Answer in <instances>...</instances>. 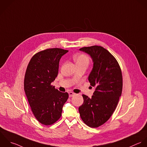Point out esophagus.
<instances>
[{
  "mask_svg": "<svg viewBox=\"0 0 147 147\" xmlns=\"http://www.w3.org/2000/svg\"><path fill=\"white\" fill-rule=\"evenodd\" d=\"M74 95H76V93H74L73 92H69V97H71L74 96Z\"/></svg>",
  "mask_w": 147,
  "mask_h": 147,
  "instance_id": "34e87169",
  "label": "esophagus"
}]
</instances>
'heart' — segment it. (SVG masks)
Returning <instances> with one entry per match:
<instances>
[{"mask_svg":"<svg viewBox=\"0 0 147 147\" xmlns=\"http://www.w3.org/2000/svg\"><path fill=\"white\" fill-rule=\"evenodd\" d=\"M74 60L76 65H85L88 66L89 63V58L85 54H78L75 56Z\"/></svg>","mask_w":147,"mask_h":147,"instance_id":"b5f03b06","label":"heart"}]
</instances>
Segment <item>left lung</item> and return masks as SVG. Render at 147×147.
<instances>
[{
    "instance_id": "8db88e82",
    "label": "left lung",
    "mask_w": 147,
    "mask_h": 147,
    "mask_svg": "<svg viewBox=\"0 0 147 147\" xmlns=\"http://www.w3.org/2000/svg\"><path fill=\"white\" fill-rule=\"evenodd\" d=\"M80 50L92 59L93 66L88 80L95 91L91 98L82 95L84 103L78 110L85 124L97 128L107 122L116 109L122 93V73L116 58L104 47L92 46Z\"/></svg>"
}]
</instances>
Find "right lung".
<instances>
[{
	"instance_id": "add662e5",
	"label": "right lung",
	"mask_w": 147,
	"mask_h": 147,
	"mask_svg": "<svg viewBox=\"0 0 147 147\" xmlns=\"http://www.w3.org/2000/svg\"><path fill=\"white\" fill-rule=\"evenodd\" d=\"M69 51L49 49L35 54L27 66L24 89L31 111L41 124L49 125L61 116L62 108L69 97L51 85L57 77L61 57Z\"/></svg>"
}]
</instances>
